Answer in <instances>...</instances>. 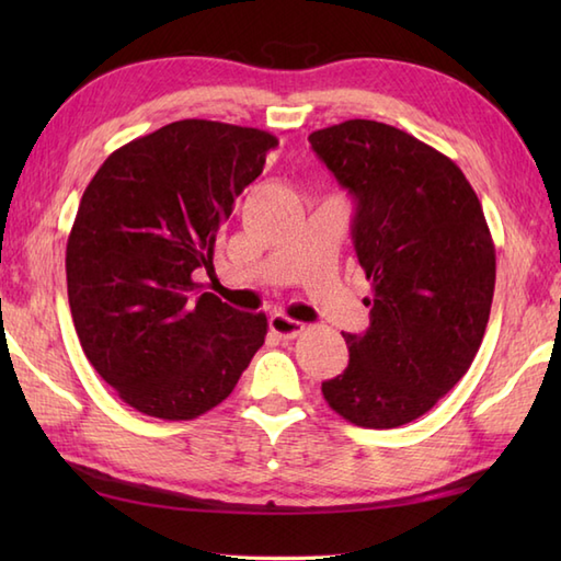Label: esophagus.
Masks as SVG:
<instances>
[{"instance_id": "34e87169", "label": "esophagus", "mask_w": 561, "mask_h": 561, "mask_svg": "<svg viewBox=\"0 0 561 561\" xmlns=\"http://www.w3.org/2000/svg\"><path fill=\"white\" fill-rule=\"evenodd\" d=\"M270 330H272L277 337H282V340H294V337L301 335V332L306 330V325L301 323V320H294V318H289V316L274 313V316L270 318Z\"/></svg>"}]
</instances>
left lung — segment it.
I'll return each instance as SVG.
<instances>
[{
	"label": "left lung",
	"instance_id": "8db88e82",
	"mask_svg": "<svg viewBox=\"0 0 561 561\" xmlns=\"http://www.w3.org/2000/svg\"><path fill=\"white\" fill-rule=\"evenodd\" d=\"M356 202L352 241L371 282V323L342 332L350 364L328 404L366 428L420 420L468 374L492 311L496 255L468 178L402 129L347 121L308 135Z\"/></svg>",
	"mask_w": 561,
	"mask_h": 561
}]
</instances>
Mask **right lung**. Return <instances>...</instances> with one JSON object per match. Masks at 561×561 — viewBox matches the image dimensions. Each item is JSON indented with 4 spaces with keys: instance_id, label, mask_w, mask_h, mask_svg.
Masks as SVG:
<instances>
[{
    "instance_id": "add662e5",
    "label": "right lung",
    "mask_w": 561,
    "mask_h": 561,
    "mask_svg": "<svg viewBox=\"0 0 561 561\" xmlns=\"http://www.w3.org/2000/svg\"><path fill=\"white\" fill-rule=\"evenodd\" d=\"M279 141L255 127L178 121L133 139L83 190L67 241V294L83 354L123 402L183 422L217 408L267 335L199 291L236 197Z\"/></svg>"
}]
</instances>
